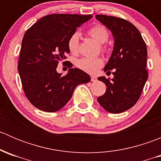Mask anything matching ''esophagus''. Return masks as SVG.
I'll return each mask as SVG.
<instances>
[{
	"label": "esophagus",
	"instance_id": "esophagus-1",
	"mask_svg": "<svg viewBox=\"0 0 161 161\" xmlns=\"http://www.w3.org/2000/svg\"><path fill=\"white\" fill-rule=\"evenodd\" d=\"M97 80V79L96 76H91V81H92V82H96Z\"/></svg>",
	"mask_w": 161,
	"mask_h": 161
}]
</instances>
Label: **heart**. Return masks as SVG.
<instances>
[{
  "label": "heart",
  "mask_w": 161,
  "mask_h": 161,
  "mask_svg": "<svg viewBox=\"0 0 161 161\" xmlns=\"http://www.w3.org/2000/svg\"><path fill=\"white\" fill-rule=\"evenodd\" d=\"M87 34L100 43V48L102 51L106 52L108 50V47L104 43L109 38V32L103 25H94L87 31ZM68 48L71 54H78L79 50V34L78 32H74L69 37L68 40ZM103 65V60L101 58H82L76 61V66L89 74H96Z\"/></svg>",
  "instance_id": "obj_1"
}]
</instances>
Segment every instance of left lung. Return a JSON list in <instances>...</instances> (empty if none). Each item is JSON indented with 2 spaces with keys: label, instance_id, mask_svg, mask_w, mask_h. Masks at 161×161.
<instances>
[{
  "label": "left lung",
  "instance_id": "obj_1",
  "mask_svg": "<svg viewBox=\"0 0 161 161\" xmlns=\"http://www.w3.org/2000/svg\"><path fill=\"white\" fill-rule=\"evenodd\" d=\"M96 19L111 31L114 38L111 57L103 69L110 74L114 69V78L111 81L98 78L107 90L97 100L107 111L121 113L137 103L148 78L147 45L138 29L129 21L105 14H97Z\"/></svg>",
  "mask_w": 161,
  "mask_h": 161
}]
</instances>
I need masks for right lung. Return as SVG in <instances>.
<instances>
[{"mask_svg":"<svg viewBox=\"0 0 161 161\" xmlns=\"http://www.w3.org/2000/svg\"><path fill=\"white\" fill-rule=\"evenodd\" d=\"M92 17L91 14H48L25 32L18 70L25 97L38 109L58 111L69 102L78 85L90 81L85 71L71 69V62L66 75L61 76L56 69L58 63L67 58L69 37Z\"/></svg>","mask_w":161,"mask_h":161,"instance_id":"1","label":"right lung"}]
</instances>
